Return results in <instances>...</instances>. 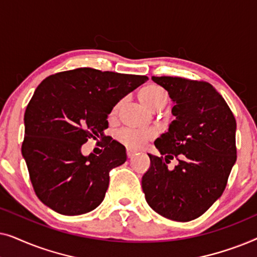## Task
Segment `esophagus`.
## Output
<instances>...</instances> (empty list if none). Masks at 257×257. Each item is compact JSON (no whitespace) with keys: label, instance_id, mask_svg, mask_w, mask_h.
Returning a JSON list of instances; mask_svg holds the SVG:
<instances>
[{"label":"esophagus","instance_id":"obj_1","mask_svg":"<svg viewBox=\"0 0 257 257\" xmlns=\"http://www.w3.org/2000/svg\"><path fill=\"white\" fill-rule=\"evenodd\" d=\"M126 154H127L128 159H131V158L136 156V152H135V151H132V150H127V151H126Z\"/></svg>","mask_w":257,"mask_h":257}]
</instances>
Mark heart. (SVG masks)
Instances as JSON below:
<instances>
[{
    "mask_svg": "<svg viewBox=\"0 0 257 257\" xmlns=\"http://www.w3.org/2000/svg\"><path fill=\"white\" fill-rule=\"evenodd\" d=\"M142 103L151 110H156L161 103L167 101V94L163 87L158 85H147L139 92ZM156 136L153 130H136L124 127L115 132V139L130 150H138Z\"/></svg>",
    "mask_w": 257,
    "mask_h": 257,
    "instance_id": "heart-1",
    "label": "heart"
}]
</instances>
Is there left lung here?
<instances>
[{
  "label": "left lung",
  "instance_id": "1",
  "mask_svg": "<svg viewBox=\"0 0 257 257\" xmlns=\"http://www.w3.org/2000/svg\"><path fill=\"white\" fill-rule=\"evenodd\" d=\"M152 80L170 94L175 119L154 142L161 157L149 154L143 192L154 212L187 222L201 216L226 188L236 161V120L209 83L168 76ZM173 157L179 164L171 171L167 164Z\"/></svg>",
  "mask_w": 257,
  "mask_h": 257
}]
</instances>
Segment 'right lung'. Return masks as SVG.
<instances>
[{
  "label": "right lung",
  "mask_w": 257,
  "mask_h": 257,
  "mask_svg": "<svg viewBox=\"0 0 257 257\" xmlns=\"http://www.w3.org/2000/svg\"><path fill=\"white\" fill-rule=\"evenodd\" d=\"M149 79L79 68L45 78L24 113L22 156L37 198L63 215H80L100 205L110 171L126 161L120 143L105 138L107 117L121 98ZM103 140L99 156L80 152L87 139Z\"/></svg>",
  "instance_id": "1"
}]
</instances>
